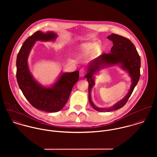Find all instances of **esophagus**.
<instances>
[{"instance_id": "obj_1", "label": "esophagus", "mask_w": 157, "mask_h": 157, "mask_svg": "<svg viewBox=\"0 0 157 157\" xmlns=\"http://www.w3.org/2000/svg\"><path fill=\"white\" fill-rule=\"evenodd\" d=\"M85 74H86V71H85V69L84 68L80 69V76L82 77H83L85 76Z\"/></svg>"}]
</instances>
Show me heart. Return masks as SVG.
Here are the masks:
<instances>
[{
  "label": "heart",
  "instance_id": "heart-1",
  "mask_svg": "<svg viewBox=\"0 0 157 157\" xmlns=\"http://www.w3.org/2000/svg\"><path fill=\"white\" fill-rule=\"evenodd\" d=\"M99 46L96 43H85L79 46L80 56H85L90 54L94 49L98 48Z\"/></svg>",
  "mask_w": 157,
  "mask_h": 157
}]
</instances>
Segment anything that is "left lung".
Returning <instances> with one entry per match:
<instances>
[{
  "label": "left lung",
  "mask_w": 157,
  "mask_h": 157,
  "mask_svg": "<svg viewBox=\"0 0 157 157\" xmlns=\"http://www.w3.org/2000/svg\"><path fill=\"white\" fill-rule=\"evenodd\" d=\"M107 38L113 42L111 53L103 54L92 61L88 68V74L85 75L89 83L88 93L90 104L95 110L99 112H110L123 107L131 97L140 77L141 60L132 42L127 38L116 34H112ZM113 64H120L121 67L129 72L132 79V85L128 93L122 100L110 108L100 109L95 107L91 100L90 92L94 83L93 75L100 68Z\"/></svg>",
  "instance_id": "1"
}]
</instances>
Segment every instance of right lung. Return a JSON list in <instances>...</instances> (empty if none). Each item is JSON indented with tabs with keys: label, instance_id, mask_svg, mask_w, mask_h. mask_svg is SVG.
<instances>
[{
	"label": "right lung",
	"instance_id": "1",
	"mask_svg": "<svg viewBox=\"0 0 157 157\" xmlns=\"http://www.w3.org/2000/svg\"><path fill=\"white\" fill-rule=\"evenodd\" d=\"M56 38L57 34L53 32L37 31L25 41L17 56L16 77L20 89L33 107L45 112H57L64 107L79 77L78 71L63 73L51 88L42 86L33 77L27 60L35 42L54 40Z\"/></svg>",
	"mask_w": 157,
	"mask_h": 157
}]
</instances>
